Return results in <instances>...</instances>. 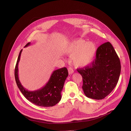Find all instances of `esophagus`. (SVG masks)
<instances>
[{
    "instance_id": "esophagus-1",
    "label": "esophagus",
    "mask_w": 131,
    "mask_h": 131,
    "mask_svg": "<svg viewBox=\"0 0 131 131\" xmlns=\"http://www.w3.org/2000/svg\"><path fill=\"white\" fill-rule=\"evenodd\" d=\"M68 73H69V74H72L74 73L73 69L71 67L68 68Z\"/></svg>"
}]
</instances>
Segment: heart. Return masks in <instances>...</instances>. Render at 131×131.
I'll return each mask as SVG.
<instances>
[{"mask_svg":"<svg viewBox=\"0 0 131 131\" xmlns=\"http://www.w3.org/2000/svg\"><path fill=\"white\" fill-rule=\"evenodd\" d=\"M97 46L92 42L80 38L72 40L67 46L66 52L72 57L74 65L77 67H85L93 61L97 52Z\"/></svg>","mask_w":131,"mask_h":131,"instance_id":"b5f03b06","label":"heart"}]
</instances>
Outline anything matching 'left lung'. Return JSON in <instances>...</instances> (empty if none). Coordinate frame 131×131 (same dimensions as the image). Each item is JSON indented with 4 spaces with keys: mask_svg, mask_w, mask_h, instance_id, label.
<instances>
[{
    "mask_svg": "<svg viewBox=\"0 0 131 131\" xmlns=\"http://www.w3.org/2000/svg\"><path fill=\"white\" fill-rule=\"evenodd\" d=\"M121 70L119 58L109 42L98 48L95 58L90 65L77 69L82 77L85 95L96 100L105 98L114 90Z\"/></svg>",
    "mask_w": 131,
    "mask_h": 131,
    "instance_id": "left-lung-1",
    "label": "left lung"
}]
</instances>
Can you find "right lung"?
Instances as JSON below:
<instances>
[{
    "instance_id": "add662e5",
    "label": "right lung",
    "mask_w": 131,
    "mask_h": 131,
    "mask_svg": "<svg viewBox=\"0 0 131 131\" xmlns=\"http://www.w3.org/2000/svg\"><path fill=\"white\" fill-rule=\"evenodd\" d=\"M27 43L24 47L30 45ZM22 49L20 51L15 68V78L17 85L24 97L34 105L40 107H52L56 105L61 98V92L65 81L68 77V70L66 67L55 70L52 73L47 84L39 90L30 91L25 89L18 79V64Z\"/></svg>"
}]
</instances>
